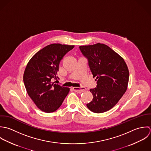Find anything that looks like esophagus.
Returning a JSON list of instances; mask_svg holds the SVG:
<instances>
[{
  "label": "esophagus",
  "instance_id": "obj_1",
  "mask_svg": "<svg viewBox=\"0 0 151 151\" xmlns=\"http://www.w3.org/2000/svg\"><path fill=\"white\" fill-rule=\"evenodd\" d=\"M73 91H75L76 93H81L83 91L86 90V89L84 87H81V88H78V87H73Z\"/></svg>",
  "mask_w": 151,
  "mask_h": 151
}]
</instances>
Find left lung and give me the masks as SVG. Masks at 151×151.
<instances>
[{
  "mask_svg": "<svg viewBox=\"0 0 151 151\" xmlns=\"http://www.w3.org/2000/svg\"><path fill=\"white\" fill-rule=\"evenodd\" d=\"M79 48L89 62L97 87L91 89L93 100L86 104L93 113H101L112 109L127 89L129 70L124 59L109 46L97 43Z\"/></svg>",
  "mask_w": 151,
  "mask_h": 151,
  "instance_id": "8db88e82",
  "label": "left lung"
}]
</instances>
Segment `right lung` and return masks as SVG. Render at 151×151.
Returning <instances> with one entry per match:
<instances>
[{"label":"right lung","mask_w":151,"mask_h":151,"mask_svg":"<svg viewBox=\"0 0 151 151\" xmlns=\"http://www.w3.org/2000/svg\"><path fill=\"white\" fill-rule=\"evenodd\" d=\"M74 47L60 44L48 45L38 51L26 66L23 75L26 89L42 111H56L69 91V88L55 84L52 80L57 79L60 60Z\"/></svg>","instance_id":"right-lung-1"}]
</instances>
